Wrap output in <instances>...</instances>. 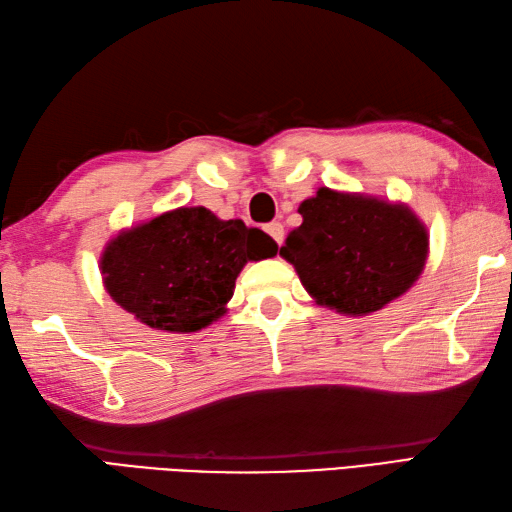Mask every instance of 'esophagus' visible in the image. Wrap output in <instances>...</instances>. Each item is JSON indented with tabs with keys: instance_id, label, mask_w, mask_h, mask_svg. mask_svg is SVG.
Wrapping results in <instances>:
<instances>
[{
	"instance_id": "esophagus-1",
	"label": "esophagus",
	"mask_w": 512,
	"mask_h": 512,
	"mask_svg": "<svg viewBox=\"0 0 512 512\" xmlns=\"http://www.w3.org/2000/svg\"><path fill=\"white\" fill-rule=\"evenodd\" d=\"M266 233L275 239L277 246L284 244V224H281V222H270L266 226Z\"/></svg>"
}]
</instances>
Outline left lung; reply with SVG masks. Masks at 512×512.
<instances>
[{
	"label": "left lung",
	"instance_id": "left-lung-1",
	"mask_svg": "<svg viewBox=\"0 0 512 512\" xmlns=\"http://www.w3.org/2000/svg\"><path fill=\"white\" fill-rule=\"evenodd\" d=\"M279 255L303 288L343 314L376 312L411 288L427 262V228L405 204L319 189Z\"/></svg>",
	"mask_w": 512,
	"mask_h": 512
}]
</instances>
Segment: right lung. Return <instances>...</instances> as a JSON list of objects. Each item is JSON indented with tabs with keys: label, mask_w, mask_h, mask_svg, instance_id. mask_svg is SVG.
Returning <instances> with one entry per match:
<instances>
[{
	"label": "right lung",
	"mask_w": 512,
	"mask_h": 512,
	"mask_svg": "<svg viewBox=\"0 0 512 512\" xmlns=\"http://www.w3.org/2000/svg\"><path fill=\"white\" fill-rule=\"evenodd\" d=\"M273 255L277 244L259 228L182 206L114 237L101 270L110 297L140 323L198 332L226 312L244 264Z\"/></svg>",
	"instance_id": "obj_1"
}]
</instances>
